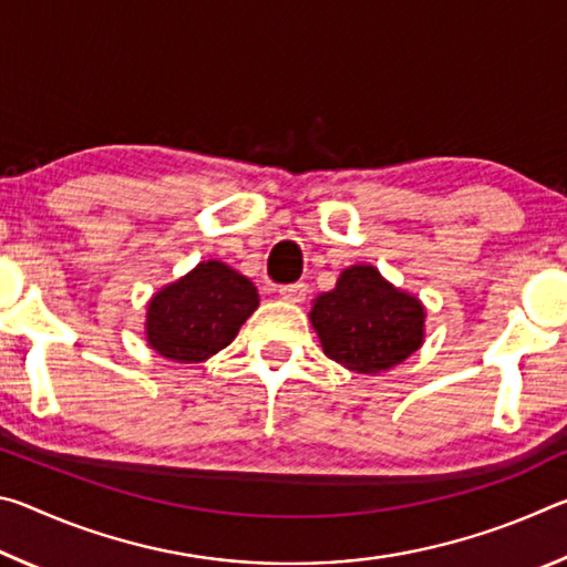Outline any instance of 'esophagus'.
I'll return each mask as SVG.
<instances>
[{
  "label": "esophagus",
  "mask_w": 567,
  "mask_h": 567,
  "mask_svg": "<svg viewBox=\"0 0 567 567\" xmlns=\"http://www.w3.org/2000/svg\"><path fill=\"white\" fill-rule=\"evenodd\" d=\"M280 297L287 302H302L305 295H307V285L305 282H292V285H282L280 290Z\"/></svg>",
  "instance_id": "esophagus-1"
}]
</instances>
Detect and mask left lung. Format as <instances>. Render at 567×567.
I'll return each instance as SVG.
<instances>
[{"mask_svg": "<svg viewBox=\"0 0 567 567\" xmlns=\"http://www.w3.org/2000/svg\"><path fill=\"white\" fill-rule=\"evenodd\" d=\"M310 320L330 360L370 375L395 368L420 348L425 310L382 280L375 267L358 265L340 275L332 292L318 297Z\"/></svg>", "mask_w": 567, "mask_h": 567, "instance_id": "1", "label": "left lung"}]
</instances>
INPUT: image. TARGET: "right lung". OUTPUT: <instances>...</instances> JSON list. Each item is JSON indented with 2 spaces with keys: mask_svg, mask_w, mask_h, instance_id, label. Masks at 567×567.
Returning <instances> with one entry per match:
<instances>
[{
  "mask_svg": "<svg viewBox=\"0 0 567 567\" xmlns=\"http://www.w3.org/2000/svg\"><path fill=\"white\" fill-rule=\"evenodd\" d=\"M255 285L223 262H203L152 297L147 340L177 362H203L227 348L257 310Z\"/></svg>",
  "mask_w": 567,
  "mask_h": 567,
  "instance_id": "1",
  "label": "right lung"
}]
</instances>
